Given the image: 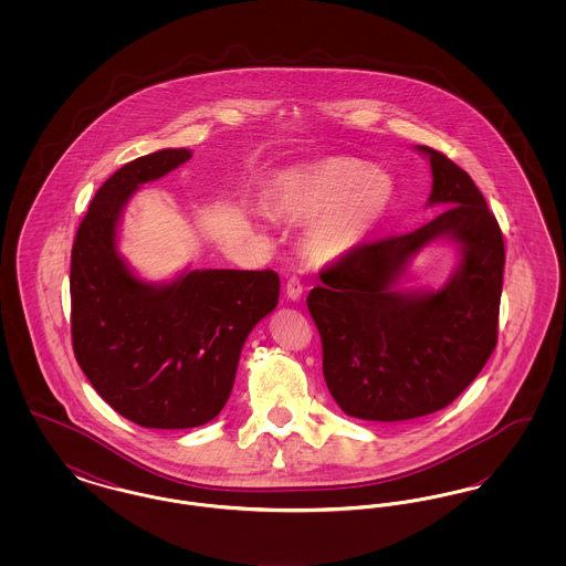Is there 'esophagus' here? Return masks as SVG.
<instances>
[{
    "label": "esophagus",
    "instance_id": "1",
    "mask_svg": "<svg viewBox=\"0 0 566 566\" xmlns=\"http://www.w3.org/2000/svg\"><path fill=\"white\" fill-rule=\"evenodd\" d=\"M301 295H303V284H301L296 277H291V280L286 282V296L293 298V301H298Z\"/></svg>",
    "mask_w": 566,
    "mask_h": 566
}]
</instances>
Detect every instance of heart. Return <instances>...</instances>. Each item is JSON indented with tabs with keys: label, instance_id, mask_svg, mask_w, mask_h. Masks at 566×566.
Returning a JSON list of instances; mask_svg holds the SVG:
<instances>
[{
	"label": "heart",
	"instance_id": "obj_1",
	"mask_svg": "<svg viewBox=\"0 0 566 566\" xmlns=\"http://www.w3.org/2000/svg\"><path fill=\"white\" fill-rule=\"evenodd\" d=\"M395 180L350 157H328L284 169L268 190L271 214L312 222L305 252L328 265L350 256L388 214Z\"/></svg>",
	"mask_w": 566,
	"mask_h": 566
}]
</instances>
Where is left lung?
I'll list each match as a JSON object with an SVG mask.
<instances>
[{"mask_svg": "<svg viewBox=\"0 0 566 566\" xmlns=\"http://www.w3.org/2000/svg\"><path fill=\"white\" fill-rule=\"evenodd\" d=\"M424 227L365 243L321 271L307 310L323 339V374L352 418L401 422L452 403L496 348L505 243L484 195L457 163L429 146ZM459 248L458 270L437 292L398 289L410 259L429 242Z\"/></svg>", "mask_w": 566, "mask_h": 566, "instance_id": "obj_1", "label": "left lung"}]
</instances>
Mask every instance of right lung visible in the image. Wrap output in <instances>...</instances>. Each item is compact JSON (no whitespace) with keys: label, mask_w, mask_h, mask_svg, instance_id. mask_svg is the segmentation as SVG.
<instances>
[{"label":"right lung","mask_w":566,"mask_h":566,"mask_svg":"<svg viewBox=\"0 0 566 566\" xmlns=\"http://www.w3.org/2000/svg\"><path fill=\"white\" fill-rule=\"evenodd\" d=\"M163 148L123 165L82 218L70 271L72 344L106 403L146 429H192L227 403L245 337L280 296L275 271L185 270L146 282L118 252L135 190L189 161Z\"/></svg>","instance_id":"obj_1"}]
</instances>
